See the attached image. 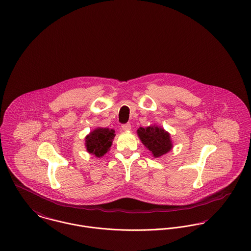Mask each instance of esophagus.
<instances>
[{
	"instance_id": "obj_1",
	"label": "esophagus",
	"mask_w": 251,
	"mask_h": 251,
	"mask_svg": "<svg viewBox=\"0 0 251 251\" xmlns=\"http://www.w3.org/2000/svg\"><path fill=\"white\" fill-rule=\"evenodd\" d=\"M121 129H122V131H124V132H129V131L131 130V125H130V123L123 124V125L121 126Z\"/></svg>"
}]
</instances>
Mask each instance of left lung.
I'll use <instances>...</instances> for the list:
<instances>
[{
  "label": "left lung",
  "instance_id": "left-lung-1",
  "mask_svg": "<svg viewBox=\"0 0 251 251\" xmlns=\"http://www.w3.org/2000/svg\"><path fill=\"white\" fill-rule=\"evenodd\" d=\"M136 133L142 144L155 158L167 154L173 149L171 135L160 126L154 124L145 128L139 127Z\"/></svg>",
  "mask_w": 251,
  "mask_h": 251
}]
</instances>
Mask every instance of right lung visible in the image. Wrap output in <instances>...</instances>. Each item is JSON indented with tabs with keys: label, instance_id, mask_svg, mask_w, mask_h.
I'll use <instances>...</instances> for the list:
<instances>
[{
	"label": "right lung",
	"instance_id": "obj_1",
	"mask_svg": "<svg viewBox=\"0 0 251 251\" xmlns=\"http://www.w3.org/2000/svg\"><path fill=\"white\" fill-rule=\"evenodd\" d=\"M115 130L97 127L85 137V146L89 154L101 157L109 152L115 137Z\"/></svg>",
	"mask_w": 251,
	"mask_h": 251
}]
</instances>
